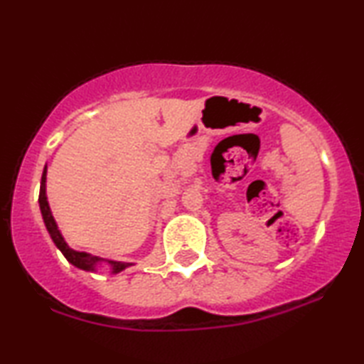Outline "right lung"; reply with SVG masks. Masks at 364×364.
Segmentation results:
<instances>
[{
	"instance_id": "1",
	"label": "right lung",
	"mask_w": 364,
	"mask_h": 364,
	"mask_svg": "<svg viewBox=\"0 0 364 364\" xmlns=\"http://www.w3.org/2000/svg\"><path fill=\"white\" fill-rule=\"evenodd\" d=\"M46 171H48V168L45 167V170H43V175H41V186H40V197H38L41 217H43V221H45V226H46V230L49 232V236H51V239H53V242L56 244V247L60 252H63V255L67 258V262H70L73 267H77L80 269H85V271H96L97 264L107 263L109 268H110V273H112V274L120 273V271H123L125 268L132 267L133 263L106 260V258L91 255V254H88V252H78V250H73V249L69 247V244L65 242L64 236L59 231L56 220H54L53 213H51V208H49V204H48Z\"/></svg>"
}]
</instances>
